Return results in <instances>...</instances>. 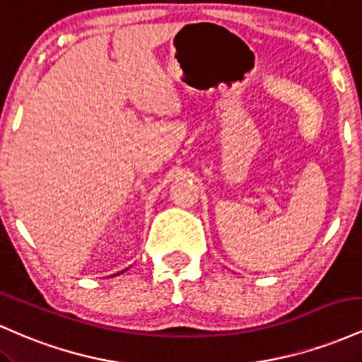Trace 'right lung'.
I'll return each mask as SVG.
<instances>
[{
  "label": "right lung",
  "mask_w": 362,
  "mask_h": 362,
  "mask_svg": "<svg viewBox=\"0 0 362 362\" xmlns=\"http://www.w3.org/2000/svg\"><path fill=\"white\" fill-rule=\"evenodd\" d=\"M117 276H119V274H117Z\"/></svg>",
  "instance_id": "1"
}]
</instances>
